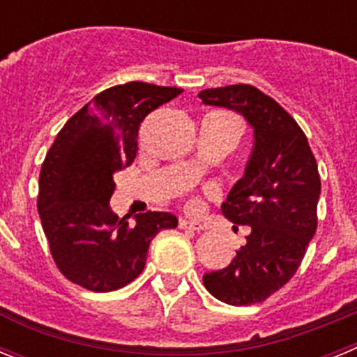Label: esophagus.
<instances>
[{"label":"esophagus","mask_w":357,"mask_h":357,"mask_svg":"<svg viewBox=\"0 0 357 357\" xmlns=\"http://www.w3.org/2000/svg\"><path fill=\"white\" fill-rule=\"evenodd\" d=\"M181 229L193 230V232H200V230H204V229H206V227L202 225V223H198V222H191V220H184V218H182V220H181Z\"/></svg>","instance_id":"obj_1"}]
</instances>
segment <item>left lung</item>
Instances as JSON below:
<instances>
[{
	"mask_svg": "<svg viewBox=\"0 0 357 357\" xmlns=\"http://www.w3.org/2000/svg\"><path fill=\"white\" fill-rule=\"evenodd\" d=\"M198 98L234 110L254 130L245 173L222 206L223 216L250 227V234L229 266L204 275V286L225 304H257L295 275L317 232V160L295 119L252 85L206 89Z\"/></svg>",
	"mask_w": 357,
	"mask_h": 357,
	"instance_id": "1",
	"label": "left lung"
}]
</instances>
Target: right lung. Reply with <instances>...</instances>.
<instances>
[{
	"label": "right lung",
	"mask_w": 357,
	"mask_h": 357,
	"mask_svg": "<svg viewBox=\"0 0 357 357\" xmlns=\"http://www.w3.org/2000/svg\"><path fill=\"white\" fill-rule=\"evenodd\" d=\"M182 89L128 82L102 91L64 125L43 162L39 209L55 264L91 291H114L143 272L150 241L178 225L175 214H137L134 225L110 209L114 173L134 162L137 132Z\"/></svg>",
	"instance_id": "obj_1"
}]
</instances>
